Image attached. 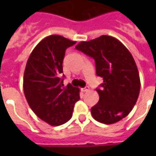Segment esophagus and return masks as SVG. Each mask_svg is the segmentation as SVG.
I'll use <instances>...</instances> for the list:
<instances>
[{
    "mask_svg": "<svg viewBox=\"0 0 156 156\" xmlns=\"http://www.w3.org/2000/svg\"><path fill=\"white\" fill-rule=\"evenodd\" d=\"M81 91H82V92H87V91H89V88H88V87L81 88Z\"/></svg>",
    "mask_w": 156,
    "mask_h": 156,
    "instance_id": "obj_1",
    "label": "esophagus"
}]
</instances>
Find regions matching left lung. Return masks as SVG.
<instances>
[{"label": "left lung", "instance_id": "left-lung-1", "mask_svg": "<svg viewBox=\"0 0 156 156\" xmlns=\"http://www.w3.org/2000/svg\"><path fill=\"white\" fill-rule=\"evenodd\" d=\"M75 48L93 58L96 75L103 79L101 88H96L99 101L91 108L94 119L104 124L121 121L133 109L141 88L132 55L120 41L108 35L81 41Z\"/></svg>", "mask_w": 156, "mask_h": 156}]
</instances>
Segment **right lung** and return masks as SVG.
Wrapping results in <instances>:
<instances>
[{
  "instance_id": "right-lung-1",
  "label": "right lung",
  "mask_w": 156,
  "mask_h": 156,
  "mask_svg": "<svg viewBox=\"0 0 156 156\" xmlns=\"http://www.w3.org/2000/svg\"><path fill=\"white\" fill-rule=\"evenodd\" d=\"M75 41L53 34L41 40L28 58L23 76V90L34 113L51 126L70 120L80 89L63 87L62 62L66 49Z\"/></svg>"
}]
</instances>
